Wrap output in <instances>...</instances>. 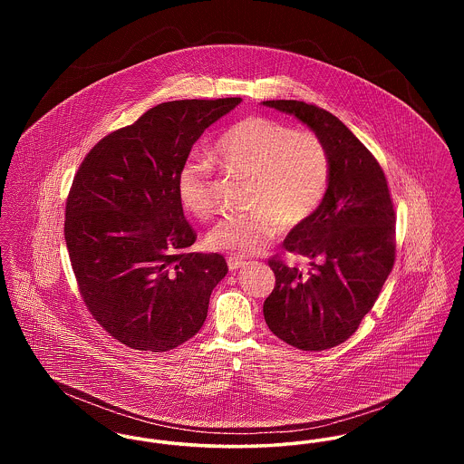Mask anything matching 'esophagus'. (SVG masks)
Here are the masks:
<instances>
[{
	"label": "esophagus",
	"mask_w": 464,
	"mask_h": 464,
	"mask_svg": "<svg viewBox=\"0 0 464 464\" xmlns=\"http://www.w3.org/2000/svg\"><path fill=\"white\" fill-rule=\"evenodd\" d=\"M245 266V261L243 259H238V257H229L227 259V267H229V271H237V269H240Z\"/></svg>",
	"instance_id": "1"
}]
</instances>
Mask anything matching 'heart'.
I'll use <instances>...</instances> for the list:
<instances>
[{"label": "heart", "mask_w": 464, "mask_h": 464, "mask_svg": "<svg viewBox=\"0 0 464 464\" xmlns=\"http://www.w3.org/2000/svg\"><path fill=\"white\" fill-rule=\"evenodd\" d=\"M212 158L227 170L252 179L250 214L224 218L207 237L208 246L233 256L263 252L287 227L308 221L325 198L331 158L311 130L263 114L227 127L212 146ZM177 197L186 212L207 221L216 212L212 169L191 158L177 174Z\"/></svg>", "instance_id": "b5f03b06"}]
</instances>
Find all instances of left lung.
I'll return each instance as SVG.
<instances>
[{
	"label": "left lung",
	"mask_w": 464,
	"mask_h": 464,
	"mask_svg": "<svg viewBox=\"0 0 464 464\" xmlns=\"http://www.w3.org/2000/svg\"><path fill=\"white\" fill-rule=\"evenodd\" d=\"M263 104L308 125L331 158L325 198L284 242L308 257L309 269L269 259L276 284L265 301L266 324L294 348L329 350L353 335L393 267V201L377 160L339 118L301 101Z\"/></svg>",
	"instance_id": "left-lung-1"
}]
</instances>
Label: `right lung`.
<instances>
[{
  "label": "right lung",
  "instance_id": "1",
  "mask_svg": "<svg viewBox=\"0 0 464 464\" xmlns=\"http://www.w3.org/2000/svg\"><path fill=\"white\" fill-rule=\"evenodd\" d=\"M240 97L172 101L99 140L66 203L69 259L93 318L125 346L161 353L201 329L221 254L188 252L197 233L177 197L193 144Z\"/></svg>",
  "mask_w": 464,
  "mask_h": 464
}]
</instances>
